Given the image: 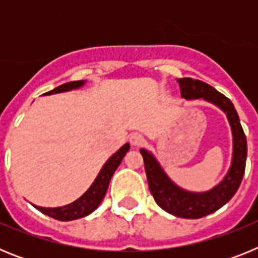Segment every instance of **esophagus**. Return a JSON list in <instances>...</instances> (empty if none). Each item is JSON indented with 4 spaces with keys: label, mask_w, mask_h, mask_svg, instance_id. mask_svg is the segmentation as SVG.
<instances>
[{
    "label": "esophagus",
    "mask_w": 258,
    "mask_h": 258,
    "mask_svg": "<svg viewBox=\"0 0 258 258\" xmlns=\"http://www.w3.org/2000/svg\"><path fill=\"white\" fill-rule=\"evenodd\" d=\"M131 142H132V145H134V146H141L142 143H145V137L140 133H134V134H132V137H131Z\"/></svg>",
    "instance_id": "1"
}]
</instances>
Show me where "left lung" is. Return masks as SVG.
<instances>
[{
	"label": "left lung",
	"mask_w": 258,
	"mask_h": 258,
	"mask_svg": "<svg viewBox=\"0 0 258 258\" xmlns=\"http://www.w3.org/2000/svg\"><path fill=\"white\" fill-rule=\"evenodd\" d=\"M181 89V97L186 99L203 98L220 107L226 112L234 137V152L229 173L221 183L207 192H188L175 186L164 173L155 157L146 150H141L145 161L146 175L152 197L157 206L168 213L182 218H200L223 207L238 191L245 170L247 160V138L240 125L238 112L229 98L217 92L213 86L200 80H177Z\"/></svg>",
	"instance_id": "left-lung-1"
}]
</instances>
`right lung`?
Instances as JSON below:
<instances>
[{
	"label": "right lung",
	"instance_id": "1",
	"mask_svg": "<svg viewBox=\"0 0 258 258\" xmlns=\"http://www.w3.org/2000/svg\"><path fill=\"white\" fill-rule=\"evenodd\" d=\"M81 85H84L83 80L81 81H71V83H66L63 85L58 86V88L52 89V90L45 93V94H55V93L68 92V90H72V89L80 88ZM129 149H131V146H129V143H126L115 155L109 157L108 161L104 164L98 177L95 178L94 183L76 202L71 203L68 206L59 207V208H42V207L37 206L33 207L40 212H42L44 214H46V216H49V217L55 218V220L59 221L77 220V218L85 217V216L90 214L94 209L98 208V206L103 200L104 195L107 192V188H108L109 181L112 178L115 170L117 169V166L121 163L122 157L129 151Z\"/></svg>",
	"mask_w": 258,
	"mask_h": 258
}]
</instances>
